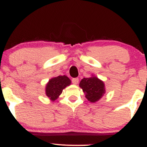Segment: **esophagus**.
I'll list each match as a JSON object with an SVG mask.
<instances>
[{"mask_svg":"<svg viewBox=\"0 0 147 147\" xmlns=\"http://www.w3.org/2000/svg\"><path fill=\"white\" fill-rule=\"evenodd\" d=\"M72 84H75V85H77V84L79 83V79L78 78H73L72 79Z\"/></svg>","mask_w":147,"mask_h":147,"instance_id":"34e87169","label":"esophagus"}]
</instances>
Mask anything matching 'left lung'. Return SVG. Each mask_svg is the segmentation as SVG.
Listing matches in <instances>:
<instances>
[{
	"instance_id": "left-lung-1",
	"label": "left lung",
	"mask_w": 147,
	"mask_h": 147,
	"mask_svg": "<svg viewBox=\"0 0 147 147\" xmlns=\"http://www.w3.org/2000/svg\"><path fill=\"white\" fill-rule=\"evenodd\" d=\"M79 87L83 90L86 98L92 103L98 102L106 92L104 82L93 75L88 78L82 79Z\"/></svg>"
}]
</instances>
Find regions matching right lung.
<instances>
[{"label":"right lung","mask_w":147,"mask_h":147,"mask_svg":"<svg viewBox=\"0 0 147 147\" xmlns=\"http://www.w3.org/2000/svg\"><path fill=\"white\" fill-rule=\"evenodd\" d=\"M71 84V80L65 75L52 77L45 86V95L52 102L59 97L64 88Z\"/></svg>","instance_id":"obj_1"}]
</instances>
